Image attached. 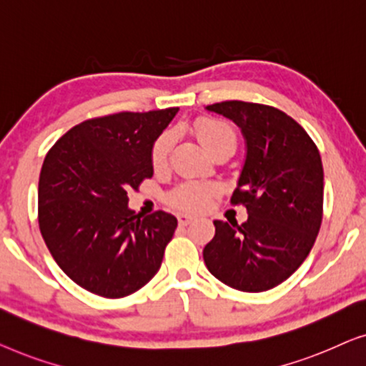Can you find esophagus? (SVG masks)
I'll return each mask as SVG.
<instances>
[{"instance_id":"34e87169","label":"esophagus","mask_w":366,"mask_h":366,"mask_svg":"<svg viewBox=\"0 0 366 366\" xmlns=\"http://www.w3.org/2000/svg\"><path fill=\"white\" fill-rule=\"evenodd\" d=\"M177 220H179V225H189L190 222H192L194 220V217H190V215H187V214H179L177 215Z\"/></svg>"}]
</instances>
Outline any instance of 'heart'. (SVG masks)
Returning a JSON list of instances; mask_svg holds the SVG:
<instances>
[{
	"instance_id": "obj_1",
	"label": "heart",
	"mask_w": 366,
	"mask_h": 366,
	"mask_svg": "<svg viewBox=\"0 0 366 366\" xmlns=\"http://www.w3.org/2000/svg\"><path fill=\"white\" fill-rule=\"evenodd\" d=\"M194 131L197 134L199 141L202 146L212 154H217L225 149L235 151L237 147V134L234 127L222 119H214V117H199L194 121ZM174 144V136L171 132H162L151 147V162L152 166L159 169L167 162L169 152H171ZM214 194V187L197 182H185L179 185L169 195V202L174 207L189 210V212H200L207 205L210 195Z\"/></svg>"
}]
</instances>
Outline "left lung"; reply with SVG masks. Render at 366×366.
Listing matches in <instances>:
<instances>
[{"label":"left lung","mask_w":366,"mask_h":366,"mask_svg":"<svg viewBox=\"0 0 366 366\" xmlns=\"http://www.w3.org/2000/svg\"><path fill=\"white\" fill-rule=\"evenodd\" d=\"M207 111L234 121L245 137V162L230 202L245 205L249 219L242 225L214 220L204 262L235 290H270L303 264L320 230V152L307 131L277 107L224 101Z\"/></svg>","instance_id":"1"}]
</instances>
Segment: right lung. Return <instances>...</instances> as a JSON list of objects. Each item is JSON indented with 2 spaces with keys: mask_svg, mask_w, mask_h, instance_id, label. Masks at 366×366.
Segmentation results:
<instances>
[{
  "mask_svg": "<svg viewBox=\"0 0 366 366\" xmlns=\"http://www.w3.org/2000/svg\"><path fill=\"white\" fill-rule=\"evenodd\" d=\"M179 107L117 112L69 129L39 174L41 235L61 270L87 292L122 298L161 269L177 219L127 207L131 189L152 177L151 147Z\"/></svg>",
  "mask_w": 366,
  "mask_h": 366,
  "instance_id": "1",
  "label": "right lung"
}]
</instances>
